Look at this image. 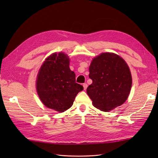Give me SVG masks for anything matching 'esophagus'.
I'll return each instance as SVG.
<instances>
[{
    "label": "esophagus",
    "instance_id": "obj_1",
    "mask_svg": "<svg viewBox=\"0 0 158 158\" xmlns=\"http://www.w3.org/2000/svg\"><path fill=\"white\" fill-rule=\"evenodd\" d=\"M83 87H84V90H85L87 89V88H88V84H83Z\"/></svg>",
    "mask_w": 158,
    "mask_h": 158
}]
</instances>
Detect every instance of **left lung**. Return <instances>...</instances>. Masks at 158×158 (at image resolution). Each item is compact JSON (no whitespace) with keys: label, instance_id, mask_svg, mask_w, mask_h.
<instances>
[{"label":"left lung","instance_id":"obj_1","mask_svg":"<svg viewBox=\"0 0 158 158\" xmlns=\"http://www.w3.org/2000/svg\"><path fill=\"white\" fill-rule=\"evenodd\" d=\"M89 71L92 84L86 91L95 107L107 112L125 102L131 92L132 76L121 56L103 52L92 60Z\"/></svg>","mask_w":158,"mask_h":158}]
</instances>
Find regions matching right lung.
<instances>
[{"mask_svg":"<svg viewBox=\"0 0 158 158\" xmlns=\"http://www.w3.org/2000/svg\"><path fill=\"white\" fill-rule=\"evenodd\" d=\"M70 59L64 52L47 57L40 69L36 81L38 95L42 103L58 112L73 106L78 92L84 89L76 82V75L69 68Z\"/></svg>","mask_w":158,"mask_h":158,"instance_id":"add662e5","label":"right lung"}]
</instances>
